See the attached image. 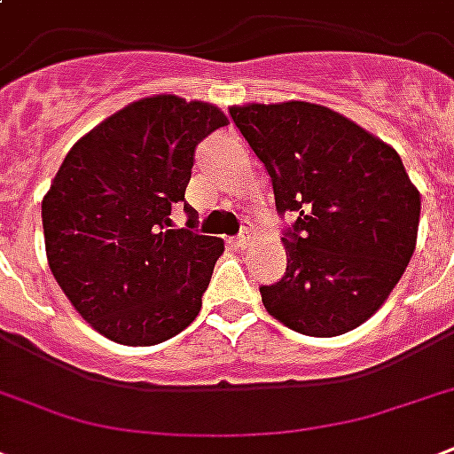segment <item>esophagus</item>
<instances>
[{
	"label": "esophagus",
	"mask_w": 454,
	"mask_h": 454,
	"mask_svg": "<svg viewBox=\"0 0 454 454\" xmlns=\"http://www.w3.org/2000/svg\"><path fill=\"white\" fill-rule=\"evenodd\" d=\"M249 228H245V231H242L240 235H238V238H233V240H231V245H233V247H247L249 245Z\"/></svg>",
	"instance_id": "1"
}]
</instances>
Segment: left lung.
<instances>
[{
    "label": "left lung",
    "mask_w": 454,
    "mask_h": 454,
    "mask_svg": "<svg viewBox=\"0 0 454 454\" xmlns=\"http://www.w3.org/2000/svg\"><path fill=\"white\" fill-rule=\"evenodd\" d=\"M262 160L285 233V276L259 287L270 316L309 337H337L374 316L417 245L422 198L401 155L348 117L306 101L231 108Z\"/></svg>",
    "instance_id": "1"
}]
</instances>
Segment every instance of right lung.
<instances>
[{"label":"right lung","mask_w":454,"mask_h":454,"mask_svg":"<svg viewBox=\"0 0 454 454\" xmlns=\"http://www.w3.org/2000/svg\"><path fill=\"white\" fill-rule=\"evenodd\" d=\"M228 117L160 94L129 103L70 148L42 200L49 269L74 310L124 346H155L202 309L223 240L185 205L195 148ZM184 204L188 229H169Z\"/></svg>","instance_id":"add662e5"}]
</instances>
